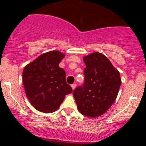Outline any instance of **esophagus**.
I'll return each mask as SVG.
<instances>
[{
    "mask_svg": "<svg viewBox=\"0 0 146 146\" xmlns=\"http://www.w3.org/2000/svg\"><path fill=\"white\" fill-rule=\"evenodd\" d=\"M76 84H71V87L72 88H73V90H74L75 88H76Z\"/></svg>",
    "mask_w": 146,
    "mask_h": 146,
    "instance_id": "34e87169",
    "label": "esophagus"
}]
</instances>
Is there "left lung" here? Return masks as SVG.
<instances>
[{
    "mask_svg": "<svg viewBox=\"0 0 146 146\" xmlns=\"http://www.w3.org/2000/svg\"><path fill=\"white\" fill-rule=\"evenodd\" d=\"M84 82L73 90L79 112L89 117L105 113L116 100L121 81L119 72L98 52L84 58Z\"/></svg>",
    "mask_w": 146,
    "mask_h": 146,
    "instance_id": "8db88e82",
    "label": "left lung"
}]
</instances>
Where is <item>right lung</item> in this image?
Segmentation results:
<instances>
[{"label":"right lung","instance_id":"add662e5","mask_svg":"<svg viewBox=\"0 0 146 146\" xmlns=\"http://www.w3.org/2000/svg\"><path fill=\"white\" fill-rule=\"evenodd\" d=\"M64 54L59 51L43 53L25 66L23 81L25 93L36 110L45 113L56 111L64 96L73 89L66 82V73L59 67Z\"/></svg>","mask_w":146,"mask_h":146}]
</instances>
